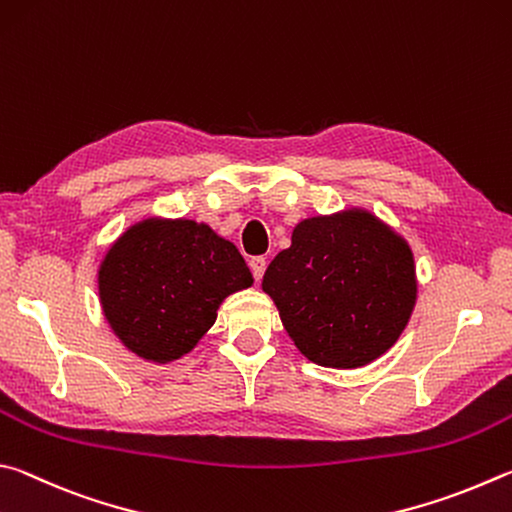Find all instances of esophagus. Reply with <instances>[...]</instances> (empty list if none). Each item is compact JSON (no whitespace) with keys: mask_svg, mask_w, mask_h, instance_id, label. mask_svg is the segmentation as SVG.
Listing matches in <instances>:
<instances>
[{"mask_svg":"<svg viewBox=\"0 0 512 512\" xmlns=\"http://www.w3.org/2000/svg\"><path fill=\"white\" fill-rule=\"evenodd\" d=\"M249 267H251V272H254V276H256V281H261L263 279V274H265V267H267V261L263 256H254L249 261Z\"/></svg>","mask_w":512,"mask_h":512,"instance_id":"1","label":"esophagus"}]
</instances>
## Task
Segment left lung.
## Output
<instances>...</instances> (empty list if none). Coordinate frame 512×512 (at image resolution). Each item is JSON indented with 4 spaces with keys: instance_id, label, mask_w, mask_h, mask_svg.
<instances>
[{
    "instance_id": "1",
    "label": "left lung",
    "mask_w": 512,
    "mask_h": 512,
    "mask_svg": "<svg viewBox=\"0 0 512 512\" xmlns=\"http://www.w3.org/2000/svg\"><path fill=\"white\" fill-rule=\"evenodd\" d=\"M263 290L310 362L357 369L398 342L416 306L407 240L364 209L301 220Z\"/></svg>"
}]
</instances>
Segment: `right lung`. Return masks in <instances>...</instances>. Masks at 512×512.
<instances>
[{
    "label": "right lung",
    "mask_w": 512,
    "mask_h": 512,
    "mask_svg": "<svg viewBox=\"0 0 512 512\" xmlns=\"http://www.w3.org/2000/svg\"><path fill=\"white\" fill-rule=\"evenodd\" d=\"M254 283L236 245L195 220L146 218L107 249L98 297L121 344L148 362L191 353L229 294Z\"/></svg>",
    "instance_id": "1"
}]
</instances>
